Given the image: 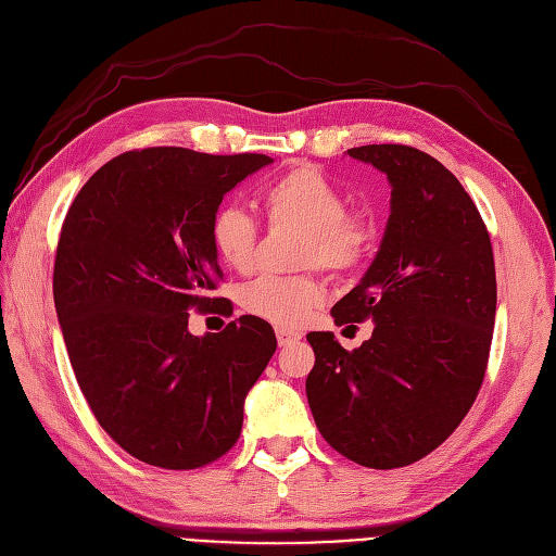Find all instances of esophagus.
I'll return each instance as SVG.
<instances>
[{"label":"esophagus","instance_id":"1","mask_svg":"<svg viewBox=\"0 0 556 556\" xmlns=\"http://www.w3.org/2000/svg\"><path fill=\"white\" fill-rule=\"evenodd\" d=\"M300 339H302V334L295 332V330H286V327H279V330H277V341H279L281 348L283 345H291V343H295Z\"/></svg>","mask_w":556,"mask_h":556}]
</instances>
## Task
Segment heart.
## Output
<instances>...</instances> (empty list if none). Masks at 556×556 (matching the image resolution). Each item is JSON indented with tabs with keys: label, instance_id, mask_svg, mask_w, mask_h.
<instances>
[{
	"label": "heart",
	"instance_id": "heart-1",
	"mask_svg": "<svg viewBox=\"0 0 556 556\" xmlns=\"http://www.w3.org/2000/svg\"><path fill=\"white\" fill-rule=\"evenodd\" d=\"M261 205L273 226L302 231V265H320L334 275H351L362 267L378 238L374 217L348 211L345 192L314 164H295L267 182ZM211 242L226 265L250 273L258 226L238 205H222L211 219ZM240 300L247 314L279 327H298L325 300V281L316 273L263 275L244 286Z\"/></svg>",
	"mask_w": 556,
	"mask_h": 556
}]
</instances>
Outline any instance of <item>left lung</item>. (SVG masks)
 <instances>
[{
  "instance_id": "1",
  "label": "left lung",
  "mask_w": 556,
  "mask_h": 556,
  "mask_svg": "<svg viewBox=\"0 0 556 556\" xmlns=\"http://www.w3.org/2000/svg\"><path fill=\"white\" fill-rule=\"evenodd\" d=\"M348 155L387 174L392 215L376 261L332 316L376 327L355 351L330 332L306 334L316 355L306 399L341 456L394 469L435 451L477 401L497 312L495 256L479 208L442 162L403 143Z\"/></svg>"
}]
</instances>
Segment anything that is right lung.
<instances>
[{"label":"right lung","mask_w":556,"mask_h":556,"mask_svg":"<svg viewBox=\"0 0 556 556\" xmlns=\"http://www.w3.org/2000/svg\"><path fill=\"white\" fill-rule=\"evenodd\" d=\"M261 153L180 147L121 153L81 185L61 224L54 306L93 417L137 460L197 469L229 451L242 403L277 351L270 323L240 316L188 332L190 312L226 314L211 219L224 194L270 164Z\"/></svg>","instance_id":"obj_1"}]
</instances>
